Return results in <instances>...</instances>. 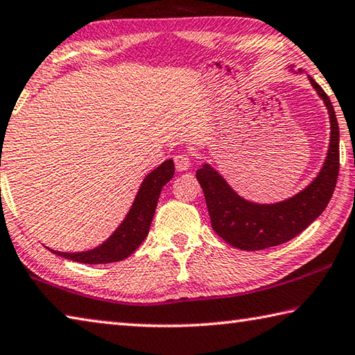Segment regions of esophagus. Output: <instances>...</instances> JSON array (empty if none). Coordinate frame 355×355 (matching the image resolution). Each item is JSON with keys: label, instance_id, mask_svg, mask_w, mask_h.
Listing matches in <instances>:
<instances>
[{"label": "esophagus", "instance_id": "1", "mask_svg": "<svg viewBox=\"0 0 355 355\" xmlns=\"http://www.w3.org/2000/svg\"><path fill=\"white\" fill-rule=\"evenodd\" d=\"M173 161H175V167L178 172L188 171L191 167V158L189 155H186V153H178V155L173 157Z\"/></svg>", "mask_w": 355, "mask_h": 355}]
</instances>
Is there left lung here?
<instances>
[{
    "mask_svg": "<svg viewBox=\"0 0 355 355\" xmlns=\"http://www.w3.org/2000/svg\"><path fill=\"white\" fill-rule=\"evenodd\" d=\"M331 119V143L317 178L284 202L259 205L237 196L223 177L203 164L196 177L202 186L212 230L236 248L256 251L286 243L321 216L334 194L340 169V130L329 96L309 76Z\"/></svg>",
    "mask_w": 355,
    "mask_h": 355,
    "instance_id": "obj_1",
    "label": "left lung"
}]
</instances>
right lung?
<instances>
[{
	"label": "right lung",
	"instance_id": "right-lung-1",
	"mask_svg": "<svg viewBox=\"0 0 355 355\" xmlns=\"http://www.w3.org/2000/svg\"><path fill=\"white\" fill-rule=\"evenodd\" d=\"M173 173H175V166H173L172 159L164 161L157 169H153L144 178L137 197H135L130 211H128V214L122 220L118 230L99 247L88 251H80V253H63V251L54 250L51 251L54 254L65 257V259L82 263H110L125 259L149 234V228L153 214H155L161 189H163L166 183H169Z\"/></svg>",
	"mask_w": 355,
	"mask_h": 355
}]
</instances>
